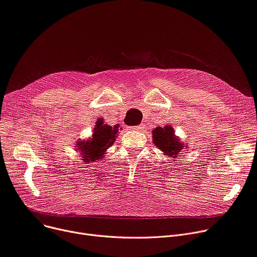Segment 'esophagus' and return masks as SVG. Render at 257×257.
I'll return each instance as SVG.
<instances>
[{
	"label": "esophagus",
	"instance_id": "34e87169",
	"mask_svg": "<svg viewBox=\"0 0 257 257\" xmlns=\"http://www.w3.org/2000/svg\"><path fill=\"white\" fill-rule=\"evenodd\" d=\"M144 128H145L144 125H139V126H135V127H131V130H133V131H141Z\"/></svg>",
	"mask_w": 257,
	"mask_h": 257
}]
</instances>
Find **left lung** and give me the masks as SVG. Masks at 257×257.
I'll list each match as a JSON object with an SVG mask.
<instances>
[{"mask_svg":"<svg viewBox=\"0 0 257 257\" xmlns=\"http://www.w3.org/2000/svg\"><path fill=\"white\" fill-rule=\"evenodd\" d=\"M153 142L158 149H160L165 155L177 158L181 156V152L184 149V144L175 136V130L172 126L157 127L153 132Z\"/></svg>","mask_w":257,"mask_h":257,"instance_id":"obj_1","label":"left lung"}]
</instances>
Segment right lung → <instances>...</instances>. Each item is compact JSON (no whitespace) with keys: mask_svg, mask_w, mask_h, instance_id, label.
Here are the masks:
<instances>
[{"mask_svg":"<svg viewBox=\"0 0 257 257\" xmlns=\"http://www.w3.org/2000/svg\"><path fill=\"white\" fill-rule=\"evenodd\" d=\"M118 126L111 127L104 125L102 119H98L93 136L90 141H83L76 144V148L80 153V156L85 163H91L102 159L104 152L112 146L115 141V136L118 131Z\"/></svg>","mask_w":257,"mask_h":257,"instance_id":"right-lung-1","label":"right lung"}]
</instances>
